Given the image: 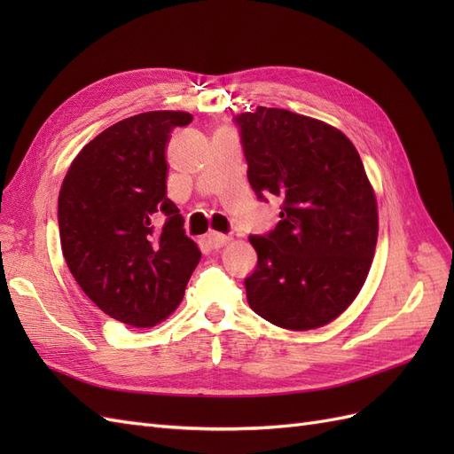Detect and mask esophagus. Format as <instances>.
<instances>
[{
	"instance_id": "esophagus-1",
	"label": "esophagus",
	"mask_w": 454,
	"mask_h": 454,
	"mask_svg": "<svg viewBox=\"0 0 454 454\" xmlns=\"http://www.w3.org/2000/svg\"><path fill=\"white\" fill-rule=\"evenodd\" d=\"M206 242H208L210 248L219 250V248H223V246L229 242V237L222 235V232H208V235H206Z\"/></svg>"
}]
</instances>
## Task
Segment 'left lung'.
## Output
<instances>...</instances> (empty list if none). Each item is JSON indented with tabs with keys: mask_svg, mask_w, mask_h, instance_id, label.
Here are the masks:
<instances>
[{
	"mask_svg": "<svg viewBox=\"0 0 454 454\" xmlns=\"http://www.w3.org/2000/svg\"><path fill=\"white\" fill-rule=\"evenodd\" d=\"M237 122L252 189L284 200L274 231L250 237L248 303L290 332L322 327L352 305L373 263V185L354 144L324 121L259 106Z\"/></svg>",
	"mask_w": 454,
	"mask_h": 454,
	"instance_id": "8db88e82",
	"label": "left lung"
}]
</instances>
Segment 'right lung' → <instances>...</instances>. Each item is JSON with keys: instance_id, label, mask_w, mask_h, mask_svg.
<instances>
[{"instance_id": "right-lung-1", "label": "right lung", "mask_w": 454, "mask_h": 454, "mask_svg": "<svg viewBox=\"0 0 454 454\" xmlns=\"http://www.w3.org/2000/svg\"><path fill=\"white\" fill-rule=\"evenodd\" d=\"M191 121L187 112H145L115 122L79 151L60 187L67 269L96 307L132 327L167 320L200 261L167 197L170 132ZM160 213L169 219L157 230Z\"/></svg>"}]
</instances>
